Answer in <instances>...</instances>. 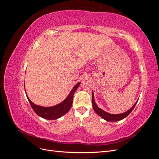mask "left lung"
<instances>
[{
  "label": "left lung",
  "mask_w": 159,
  "mask_h": 159,
  "mask_svg": "<svg viewBox=\"0 0 159 159\" xmlns=\"http://www.w3.org/2000/svg\"><path fill=\"white\" fill-rule=\"evenodd\" d=\"M137 102L134 104V105L131 109H129L126 112H125L121 114H111V113L105 112V111L102 110V109H100L99 107H98V105H96V103L95 102L94 95H93V93L92 91V105H93V108L95 111V112L98 115H99L101 117H102L103 119L106 120V121H120V120H122L124 118H125L126 117L128 116L130 113H131L134 107H135Z\"/></svg>",
  "instance_id": "obj_1"
}]
</instances>
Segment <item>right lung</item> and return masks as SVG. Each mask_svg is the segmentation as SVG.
Listing matches in <instances>:
<instances>
[{"mask_svg":"<svg viewBox=\"0 0 159 159\" xmlns=\"http://www.w3.org/2000/svg\"><path fill=\"white\" fill-rule=\"evenodd\" d=\"M80 84V82L78 83L74 86V88L70 91V93L68 97L66 98L64 102H62L61 103L52 107H45L42 106H39V105H37L34 103H33L30 101V99L28 98L27 95L26 96L28 101H29L32 108L38 116L48 120L57 119L62 117L63 115H64L66 113L69 111V110L70 109L72 105V103H73L74 94L76 89H78Z\"/></svg>","mask_w":159,"mask_h":159,"instance_id":"add662e5","label":"right lung"}]
</instances>
